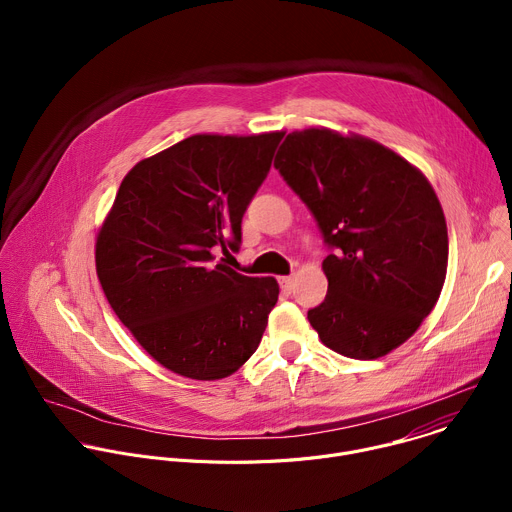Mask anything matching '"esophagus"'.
Returning <instances> with one entry per match:
<instances>
[{
    "instance_id": "34e87169",
    "label": "esophagus",
    "mask_w": 512,
    "mask_h": 512,
    "mask_svg": "<svg viewBox=\"0 0 512 512\" xmlns=\"http://www.w3.org/2000/svg\"><path fill=\"white\" fill-rule=\"evenodd\" d=\"M277 281H279V287L285 291V294H289L291 287H294V277H291V275H283V277H277Z\"/></svg>"
}]
</instances>
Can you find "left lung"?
<instances>
[{"label":"left lung","instance_id":"1","mask_svg":"<svg viewBox=\"0 0 512 512\" xmlns=\"http://www.w3.org/2000/svg\"><path fill=\"white\" fill-rule=\"evenodd\" d=\"M314 214L330 255L324 302L308 312L334 352L373 360L433 310L448 269V227L427 178L385 145L310 127L273 162Z\"/></svg>","mask_w":512,"mask_h":512}]
</instances>
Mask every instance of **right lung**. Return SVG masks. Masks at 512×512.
<instances>
[{
	"label": "right lung",
	"instance_id": "obj_1",
	"mask_svg": "<svg viewBox=\"0 0 512 512\" xmlns=\"http://www.w3.org/2000/svg\"><path fill=\"white\" fill-rule=\"evenodd\" d=\"M283 133L192 135L123 178L97 237L105 298L162 367L214 381L257 350L275 277H247L216 253L241 247L243 214Z\"/></svg>",
	"mask_w": 512,
	"mask_h": 512
}]
</instances>
